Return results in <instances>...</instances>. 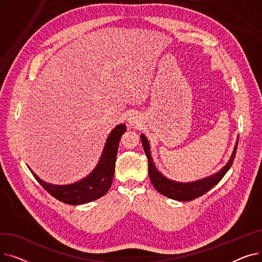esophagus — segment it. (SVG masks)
<instances>
[{
    "label": "esophagus",
    "instance_id": "1",
    "mask_svg": "<svg viewBox=\"0 0 262 262\" xmlns=\"http://www.w3.org/2000/svg\"><path fill=\"white\" fill-rule=\"evenodd\" d=\"M129 124H130L132 126H134V127H137V126L139 125L138 121H137V119L134 118V117H133V118H129Z\"/></svg>",
    "mask_w": 262,
    "mask_h": 262
}]
</instances>
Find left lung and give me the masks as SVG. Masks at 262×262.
<instances>
[{
    "label": "left lung",
    "instance_id": "obj_1",
    "mask_svg": "<svg viewBox=\"0 0 262 262\" xmlns=\"http://www.w3.org/2000/svg\"><path fill=\"white\" fill-rule=\"evenodd\" d=\"M140 137H141L143 149L148 160V175H149L150 182H152L155 189L162 195L175 201H181V202H188V201H192L196 198L202 196L203 194L206 193V192H208L211 188H213L220 181H221L223 176L227 173V171L231 167L233 159H235V156H236V150L238 145V140H237L235 148H233V152L228 162L215 174L202 178V180H199L195 182L180 183V182L169 180V178L163 176L157 170L155 163L152 159V156H150L148 140L146 139V137L144 135H141Z\"/></svg>",
    "mask_w": 262,
    "mask_h": 262
}]
</instances>
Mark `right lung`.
Segmentation results:
<instances>
[{"label":"right lung","instance_id":"obj_1","mask_svg":"<svg viewBox=\"0 0 262 262\" xmlns=\"http://www.w3.org/2000/svg\"><path fill=\"white\" fill-rule=\"evenodd\" d=\"M126 132V125L120 124L109 134L99 163L82 180L69 185H53L39 178L31 169L37 182L58 201L69 205H81L95 201L106 194L112 187L115 164L121 136Z\"/></svg>","mask_w":262,"mask_h":262}]
</instances>
